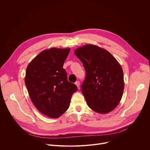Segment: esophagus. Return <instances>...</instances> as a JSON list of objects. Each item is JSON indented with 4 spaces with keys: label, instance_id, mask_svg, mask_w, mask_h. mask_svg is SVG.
<instances>
[{
    "label": "esophagus",
    "instance_id": "34e87169",
    "mask_svg": "<svg viewBox=\"0 0 150 150\" xmlns=\"http://www.w3.org/2000/svg\"><path fill=\"white\" fill-rule=\"evenodd\" d=\"M75 83V85H76V86H77V87H78V88H79V85H80L79 81H76Z\"/></svg>",
    "mask_w": 150,
    "mask_h": 150
}]
</instances>
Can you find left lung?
<instances>
[{"label": "left lung", "mask_w": 150, "mask_h": 150, "mask_svg": "<svg viewBox=\"0 0 150 150\" xmlns=\"http://www.w3.org/2000/svg\"><path fill=\"white\" fill-rule=\"evenodd\" d=\"M74 53L86 72L81 91L89 108L102 114L114 110L122 98L125 85L119 62L108 51L93 45L80 47Z\"/></svg>", "instance_id": "obj_1"}]
</instances>
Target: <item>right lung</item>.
<instances>
[{"mask_svg":"<svg viewBox=\"0 0 150 150\" xmlns=\"http://www.w3.org/2000/svg\"><path fill=\"white\" fill-rule=\"evenodd\" d=\"M70 48L53 47L42 51L28 64L25 83L35 108L51 118L62 115L69 108L78 88L67 79L63 68Z\"/></svg>","mask_w":150,"mask_h":150,"instance_id":"obj_1","label":"right lung"}]
</instances>
